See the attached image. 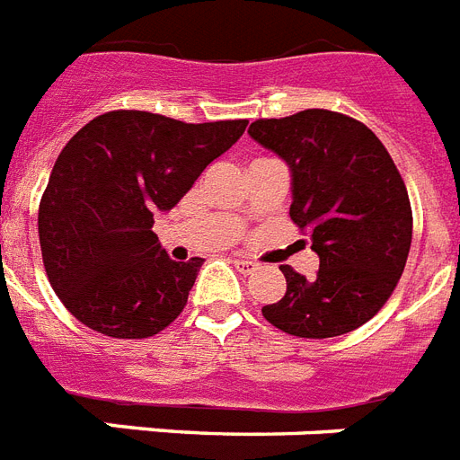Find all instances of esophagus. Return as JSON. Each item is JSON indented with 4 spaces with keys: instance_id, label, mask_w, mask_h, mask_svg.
Instances as JSON below:
<instances>
[{
    "instance_id": "obj_1",
    "label": "esophagus",
    "mask_w": 460,
    "mask_h": 460,
    "mask_svg": "<svg viewBox=\"0 0 460 460\" xmlns=\"http://www.w3.org/2000/svg\"><path fill=\"white\" fill-rule=\"evenodd\" d=\"M233 266L237 268L240 273H247L249 275V273H253L256 268H259V263H256V261H249V259H234Z\"/></svg>"
}]
</instances>
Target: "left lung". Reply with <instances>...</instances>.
I'll return each instance as SVG.
<instances>
[{"instance_id": "left-lung-1", "label": "left lung", "mask_w": 460, "mask_h": 460, "mask_svg": "<svg viewBox=\"0 0 460 460\" xmlns=\"http://www.w3.org/2000/svg\"><path fill=\"white\" fill-rule=\"evenodd\" d=\"M249 135L288 164L289 216L321 259L315 278L280 266L288 292L263 318L308 340L361 328L394 292L413 237L394 161L370 128L328 109L253 120Z\"/></svg>"}]
</instances>
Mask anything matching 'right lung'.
Here are the masks:
<instances>
[{"mask_svg": "<svg viewBox=\"0 0 460 460\" xmlns=\"http://www.w3.org/2000/svg\"><path fill=\"white\" fill-rule=\"evenodd\" d=\"M247 120L182 123L109 111L61 149L40 201L38 230L51 288L87 328L142 340L187 304L204 259L172 261L152 230Z\"/></svg>", "mask_w": 460, "mask_h": 460, "instance_id": "right-lung-1", "label": "right lung"}]
</instances>
